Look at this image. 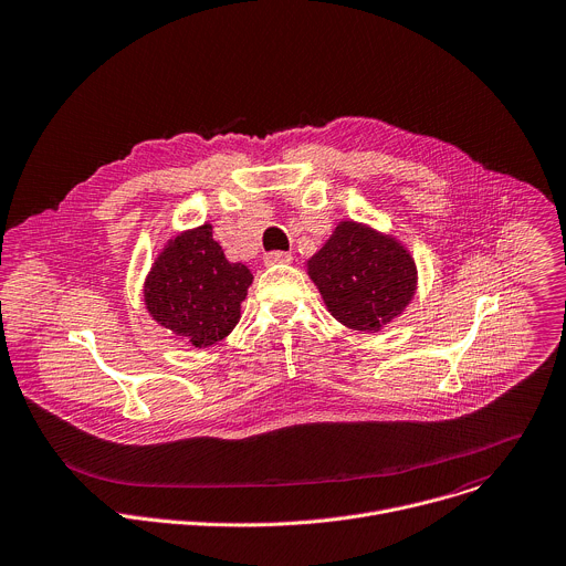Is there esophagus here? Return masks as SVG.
Here are the masks:
<instances>
[{"label":"esophagus","instance_id":"1","mask_svg":"<svg viewBox=\"0 0 566 566\" xmlns=\"http://www.w3.org/2000/svg\"><path fill=\"white\" fill-rule=\"evenodd\" d=\"M293 258L291 253H284V251H271L264 255V264L266 266H275V264H289Z\"/></svg>","mask_w":566,"mask_h":566}]
</instances>
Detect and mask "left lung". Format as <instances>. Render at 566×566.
Masks as SVG:
<instances>
[{"instance_id": "obj_1", "label": "left lung", "mask_w": 566, "mask_h": 566, "mask_svg": "<svg viewBox=\"0 0 566 566\" xmlns=\"http://www.w3.org/2000/svg\"><path fill=\"white\" fill-rule=\"evenodd\" d=\"M308 275L331 315L355 331H380L416 293V262L394 238L342 222L308 260Z\"/></svg>"}]
</instances>
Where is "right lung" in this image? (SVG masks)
I'll return each instance as SVG.
<instances>
[{
    "label": "right lung",
    "mask_w": 566,
    "mask_h": 566,
    "mask_svg": "<svg viewBox=\"0 0 566 566\" xmlns=\"http://www.w3.org/2000/svg\"><path fill=\"white\" fill-rule=\"evenodd\" d=\"M251 282V271L231 264L205 224L168 242L146 280L144 300L164 328L207 348L233 331Z\"/></svg>",
    "instance_id": "add662e5"
}]
</instances>
